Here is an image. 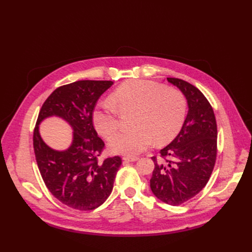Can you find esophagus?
Listing matches in <instances>:
<instances>
[{"mask_svg": "<svg viewBox=\"0 0 252 252\" xmlns=\"http://www.w3.org/2000/svg\"><path fill=\"white\" fill-rule=\"evenodd\" d=\"M123 159L125 160V161H136V160H138L139 159V157H137V156H125Z\"/></svg>", "mask_w": 252, "mask_h": 252, "instance_id": "34e87169", "label": "esophagus"}]
</instances>
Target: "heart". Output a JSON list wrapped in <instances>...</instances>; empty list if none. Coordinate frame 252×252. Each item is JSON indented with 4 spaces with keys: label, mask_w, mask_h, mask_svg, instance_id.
Here are the masks:
<instances>
[{
    "label": "heart",
    "mask_w": 252,
    "mask_h": 252,
    "mask_svg": "<svg viewBox=\"0 0 252 252\" xmlns=\"http://www.w3.org/2000/svg\"><path fill=\"white\" fill-rule=\"evenodd\" d=\"M109 102L99 104L92 121L98 133L110 138L118 128V112H133L129 130L121 131L109 141L115 153L135 155L146 150L153 141L164 144L181 130L187 112V99L174 87L145 79H130L117 87Z\"/></svg>",
    "instance_id": "1"
}]
</instances>
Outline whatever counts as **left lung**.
Instances as JSON below:
<instances>
[{
	"label": "left lung",
	"mask_w": 252,
	"mask_h": 252,
	"mask_svg": "<svg viewBox=\"0 0 252 252\" xmlns=\"http://www.w3.org/2000/svg\"><path fill=\"white\" fill-rule=\"evenodd\" d=\"M167 81L186 96L189 111L176 139L153 156V194L169 205H181L199 193L210 179L218 154V127L213 107L195 86L176 77Z\"/></svg>",
	"instance_id": "1"
}]
</instances>
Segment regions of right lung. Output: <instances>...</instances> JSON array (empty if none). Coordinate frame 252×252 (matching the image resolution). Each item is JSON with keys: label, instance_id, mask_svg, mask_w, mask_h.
Wrapping results in <instances>:
<instances>
[{"label": "right lung", "instance_id": "obj_1", "mask_svg": "<svg viewBox=\"0 0 252 252\" xmlns=\"http://www.w3.org/2000/svg\"><path fill=\"white\" fill-rule=\"evenodd\" d=\"M111 81H77L57 88L44 102L33 129V150L39 173L49 191L59 201L78 210H93L102 205L112 192L122 157L99 161L105 148L98 137L92 115ZM57 115L73 126L74 142L66 152L49 149L38 133L44 118Z\"/></svg>", "mask_w": 252, "mask_h": 252}]
</instances>
